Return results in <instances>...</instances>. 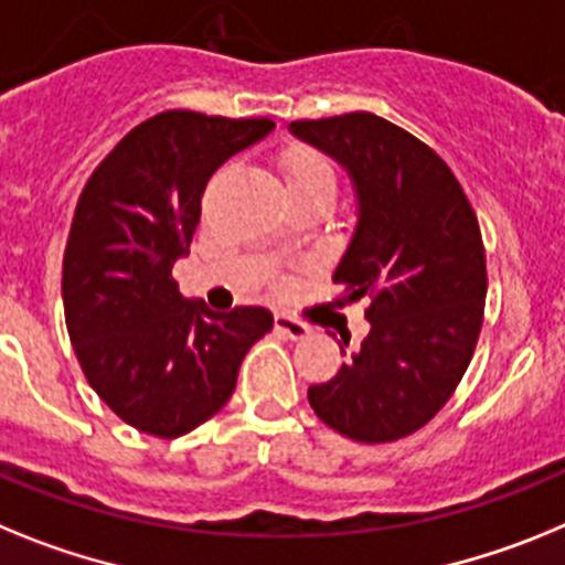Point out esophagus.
Masks as SVG:
<instances>
[{
  "instance_id": "1",
  "label": "esophagus",
  "mask_w": 565,
  "mask_h": 565,
  "mask_svg": "<svg viewBox=\"0 0 565 565\" xmlns=\"http://www.w3.org/2000/svg\"><path fill=\"white\" fill-rule=\"evenodd\" d=\"M276 332L292 338V341H301V338L310 335V327H307L303 321H298V318L287 316V312H278V316H276Z\"/></svg>"
}]
</instances>
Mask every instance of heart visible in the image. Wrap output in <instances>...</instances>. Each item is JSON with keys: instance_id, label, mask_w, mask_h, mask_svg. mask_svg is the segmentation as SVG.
Wrapping results in <instances>:
<instances>
[{"instance_id": "obj_1", "label": "heart", "mask_w": 565, "mask_h": 565, "mask_svg": "<svg viewBox=\"0 0 565 565\" xmlns=\"http://www.w3.org/2000/svg\"><path fill=\"white\" fill-rule=\"evenodd\" d=\"M281 170L292 195L338 188V167L330 156L310 145H289L281 153Z\"/></svg>"}]
</instances>
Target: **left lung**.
Returning <instances> with one entry per match:
<instances>
[{"label":"left lung","mask_w":565,"mask_h":565,"mask_svg":"<svg viewBox=\"0 0 565 565\" xmlns=\"http://www.w3.org/2000/svg\"><path fill=\"white\" fill-rule=\"evenodd\" d=\"M292 134L352 175L358 227L332 281L343 301H370L372 327L307 398L343 438H406L444 409L475 355L487 307L478 215L449 164L375 113L292 121Z\"/></svg>","instance_id":"left-lung-1"}]
</instances>
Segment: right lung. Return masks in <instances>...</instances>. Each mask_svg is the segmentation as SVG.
<instances>
[{
    "label": "right lung",
    "mask_w": 565,
    "mask_h": 565,
    "mask_svg": "<svg viewBox=\"0 0 565 565\" xmlns=\"http://www.w3.org/2000/svg\"><path fill=\"white\" fill-rule=\"evenodd\" d=\"M273 127L164 110L113 147L78 195L62 262L67 335L87 384L147 435L179 438L213 418L273 330L267 307L213 312L173 278L210 175Z\"/></svg>",
    "instance_id": "add662e5"
}]
</instances>
